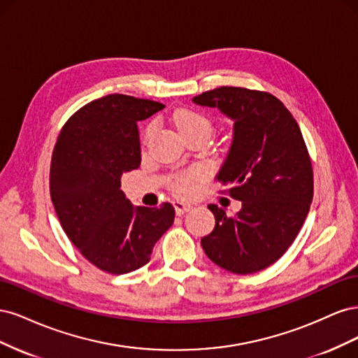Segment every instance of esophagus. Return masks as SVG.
Wrapping results in <instances>:
<instances>
[{"mask_svg": "<svg viewBox=\"0 0 358 358\" xmlns=\"http://www.w3.org/2000/svg\"><path fill=\"white\" fill-rule=\"evenodd\" d=\"M175 204V210H176V215H183L185 212H188L189 209H191V204H188V203H185V201H175L173 203Z\"/></svg>", "mask_w": 358, "mask_h": 358, "instance_id": "obj_1", "label": "esophagus"}]
</instances>
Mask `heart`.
Instances as JSON below:
<instances>
[{
  "label": "heart",
  "instance_id": "1",
  "mask_svg": "<svg viewBox=\"0 0 358 358\" xmlns=\"http://www.w3.org/2000/svg\"><path fill=\"white\" fill-rule=\"evenodd\" d=\"M175 125L178 128V131L180 133V136H185L188 133H194V131H203V133H210V122L209 119L203 116L201 113L196 112V110H189V109H182L179 112H176L175 115ZM152 131V128H148V134ZM199 175L197 173H187V175L180 176L176 183L175 188L178 192L180 194H188L192 191L194 188V182L197 180Z\"/></svg>",
  "mask_w": 358,
  "mask_h": 358
}]
</instances>
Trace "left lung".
Instances as JSON below:
<instances>
[{
    "label": "left lung",
    "mask_w": 358,
    "mask_h": 358,
    "mask_svg": "<svg viewBox=\"0 0 358 358\" xmlns=\"http://www.w3.org/2000/svg\"><path fill=\"white\" fill-rule=\"evenodd\" d=\"M192 101L216 107L233 121L231 145L216 179L242 201L234 216L208 206L215 229L201 246L229 272H259L285 254L308 216L313 175L305 140L282 101L268 92L221 86Z\"/></svg>",
    "instance_id": "obj_1"
}]
</instances>
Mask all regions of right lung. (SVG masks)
<instances>
[{
    "mask_svg": "<svg viewBox=\"0 0 358 358\" xmlns=\"http://www.w3.org/2000/svg\"><path fill=\"white\" fill-rule=\"evenodd\" d=\"M164 104L110 94L83 106L58 136L50 162V199L73 245L100 270L124 275L149 263L175 221V208L134 206L121 189L140 166L137 122Z\"/></svg>",
    "mask_w": 358,
    "mask_h": 358,
    "instance_id": "add662e5",
    "label": "right lung"
}]
</instances>
